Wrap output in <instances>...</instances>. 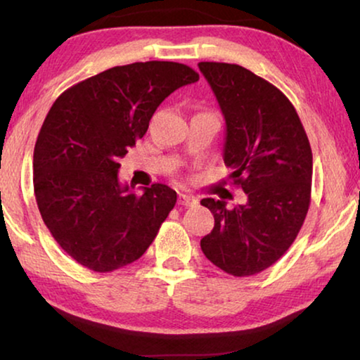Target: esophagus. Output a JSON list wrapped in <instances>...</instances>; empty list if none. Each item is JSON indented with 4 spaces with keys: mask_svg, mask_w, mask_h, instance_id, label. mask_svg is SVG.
<instances>
[{
    "mask_svg": "<svg viewBox=\"0 0 360 360\" xmlns=\"http://www.w3.org/2000/svg\"><path fill=\"white\" fill-rule=\"evenodd\" d=\"M179 205L181 206H193L196 205V198L191 195H185V193H179Z\"/></svg>",
    "mask_w": 360,
    "mask_h": 360,
    "instance_id": "34e87169",
    "label": "esophagus"
}]
</instances>
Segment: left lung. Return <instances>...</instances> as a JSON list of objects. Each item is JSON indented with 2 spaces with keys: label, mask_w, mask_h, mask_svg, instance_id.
Wrapping results in <instances>:
<instances>
[{
  "label": "left lung",
  "mask_w": 360,
  "mask_h": 360,
  "mask_svg": "<svg viewBox=\"0 0 360 360\" xmlns=\"http://www.w3.org/2000/svg\"><path fill=\"white\" fill-rule=\"evenodd\" d=\"M226 121L223 159L248 203L203 198L214 228L201 250L234 277L269 269L287 252L307 218L313 154L307 132L288 98L236 63L200 62Z\"/></svg>",
  "instance_id": "obj_1"
}]
</instances>
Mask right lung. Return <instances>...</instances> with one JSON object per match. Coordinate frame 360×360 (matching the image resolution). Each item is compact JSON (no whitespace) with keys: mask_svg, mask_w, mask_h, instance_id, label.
<instances>
[{"mask_svg":"<svg viewBox=\"0 0 360 360\" xmlns=\"http://www.w3.org/2000/svg\"><path fill=\"white\" fill-rule=\"evenodd\" d=\"M198 78L184 63L136 62L77 83L52 105L34 147V193L52 238L83 267L105 274L134 262L174 210L170 186L137 196L122 185L120 159L157 106Z\"/></svg>","mask_w":360,"mask_h":360,"instance_id":"obj_1","label":"right lung"}]
</instances>
